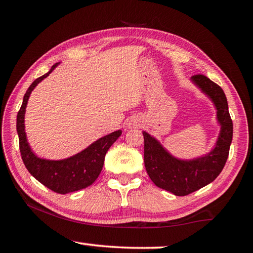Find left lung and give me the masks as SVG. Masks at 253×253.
<instances>
[{
    "mask_svg": "<svg viewBox=\"0 0 253 253\" xmlns=\"http://www.w3.org/2000/svg\"><path fill=\"white\" fill-rule=\"evenodd\" d=\"M192 80L211 98L217 109L221 132L213 151L198 160L179 161L170 156L151 135L143 132L144 163L148 176L156 186L177 196L193 193L219 176L228 160L233 135L232 119L222 88L204 75H194Z\"/></svg>",
    "mask_w": 253,
    "mask_h": 253,
    "instance_id": "left-lung-1",
    "label": "left lung"
}]
</instances>
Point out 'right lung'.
I'll list each match as a JSON object with an SVG mask.
<instances>
[{"mask_svg": "<svg viewBox=\"0 0 253 253\" xmlns=\"http://www.w3.org/2000/svg\"><path fill=\"white\" fill-rule=\"evenodd\" d=\"M58 63L51 67L48 74L33 81L23 97L22 106L16 116L20 153L25 168L41 184L59 194H67L88 187L96 181L102 169L106 153L122 135V130L111 132L90 145L77 155L62 161H48L37 157L27 142L24 131V113L28 99L34 87L50 75Z\"/></svg>", "mask_w": 253, "mask_h": 253, "instance_id": "obj_1", "label": "right lung"}]
</instances>
